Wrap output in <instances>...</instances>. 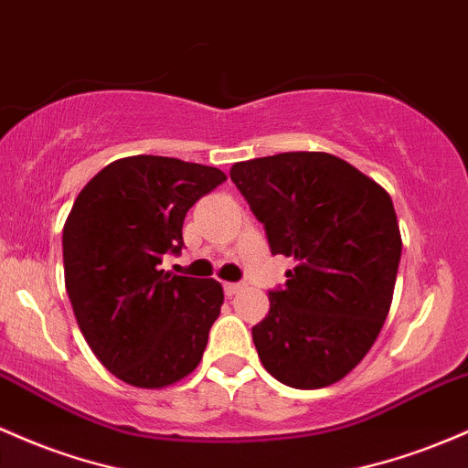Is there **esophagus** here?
Instances as JSON below:
<instances>
[{
  "label": "esophagus",
  "mask_w": 468,
  "mask_h": 468,
  "mask_svg": "<svg viewBox=\"0 0 468 468\" xmlns=\"http://www.w3.org/2000/svg\"><path fill=\"white\" fill-rule=\"evenodd\" d=\"M242 291V284H235V282H226L224 284V292L229 297H233V295H238V292Z\"/></svg>",
  "instance_id": "1"
}]
</instances>
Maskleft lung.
<instances>
[{"label": "left lung", "mask_w": 468, "mask_h": 468, "mask_svg": "<svg viewBox=\"0 0 468 468\" xmlns=\"http://www.w3.org/2000/svg\"><path fill=\"white\" fill-rule=\"evenodd\" d=\"M230 179L286 255L282 291L253 326L266 371L292 388H322L353 371L378 340L402 255L391 195L331 153L238 162Z\"/></svg>", "instance_id": "8db88e82"}]
</instances>
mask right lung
Instances as JSON below:
<instances>
[{"label":"right lung","instance_id":"right-lung-1","mask_svg":"<svg viewBox=\"0 0 468 468\" xmlns=\"http://www.w3.org/2000/svg\"><path fill=\"white\" fill-rule=\"evenodd\" d=\"M226 179L176 157L111 162L64 224V282L90 351L122 382L164 388L197 368L224 304L215 280L159 269L179 253L188 208Z\"/></svg>","mask_w":468,"mask_h":468}]
</instances>
